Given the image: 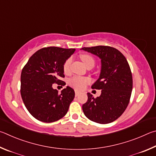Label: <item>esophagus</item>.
Instances as JSON below:
<instances>
[{
	"mask_svg": "<svg viewBox=\"0 0 156 156\" xmlns=\"http://www.w3.org/2000/svg\"><path fill=\"white\" fill-rule=\"evenodd\" d=\"M75 97H78L79 95H80V92H79L77 90H75Z\"/></svg>",
	"mask_w": 156,
	"mask_h": 156,
	"instance_id": "obj_1",
	"label": "esophagus"
}]
</instances>
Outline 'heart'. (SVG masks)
<instances>
[{
    "instance_id": "obj_1",
    "label": "heart",
    "mask_w": 156,
    "mask_h": 156,
    "mask_svg": "<svg viewBox=\"0 0 156 156\" xmlns=\"http://www.w3.org/2000/svg\"><path fill=\"white\" fill-rule=\"evenodd\" d=\"M81 59H82L84 64L87 67H93L95 64V59L93 57L89 54H81L80 55ZM72 57H68L66 60L63 65V70L64 73H69L70 71V66L72 64ZM90 79L88 77H81V76H75L72 77L69 81V84L76 90H83L88 83H90Z\"/></svg>"
}]
</instances>
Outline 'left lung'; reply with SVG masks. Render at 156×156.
<instances>
[{"label":"left lung","mask_w":156,"mask_h":156,"mask_svg":"<svg viewBox=\"0 0 156 156\" xmlns=\"http://www.w3.org/2000/svg\"><path fill=\"white\" fill-rule=\"evenodd\" d=\"M81 49L99 57L101 70L92 89L101 90L99 97L88 93V101L82 105L88 119L107 124L119 118L126 110L132 94L133 80L125 57L116 48L108 46L83 47Z\"/></svg>","instance_id":"obj_1"}]
</instances>
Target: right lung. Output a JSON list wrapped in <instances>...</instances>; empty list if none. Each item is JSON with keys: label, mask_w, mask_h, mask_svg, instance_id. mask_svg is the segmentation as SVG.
<instances>
[{"label": "right lung", "mask_w": 156, "mask_h": 156, "mask_svg": "<svg viewBox=\"0 0 156 156\" xmlns=\"http://www.w3.org/2000/svg\"><path fill=\"white\" fill-rule=\"evenodd\" d=\"M75 48L49 46L37 51L30 57L21 73L20 94L29 113L39 121L52 122L66 114L75 92L70 87L61 93L53 83L64 86L63 65Z\"/></svg>", "instance_id": "right-lung-1"}]
</instances>
